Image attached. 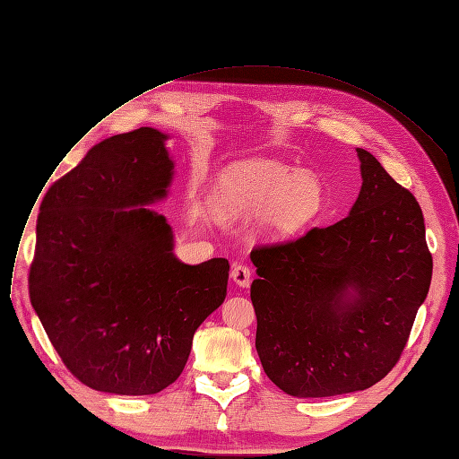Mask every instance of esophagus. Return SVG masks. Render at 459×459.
Listing matches in <instances>:
<instances>
[{"mask_svg":"<svg viewBox=\"0 0 459 459\" xmlns=\"http://www.w3.org/2000/svg\"><path fill=\"white\" fill-rule=\"evenodd\" d=\"M231 280L238 287H248L252 281V273L247 264H233L231 268Z\"/></svg>","mask_w":459,"mask_h":459,"instance_id":"esophagus-1","label":"esophagus"}]
</instances>
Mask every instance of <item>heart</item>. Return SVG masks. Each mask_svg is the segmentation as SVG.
I'll return each mask as SVG.
<instances>
[{"instance_id": "b5f03b06", "label": "heart", "mask_w": 459, "mask_h": 459, "mask_svg": "<svg viewBox=\"0 0 459 459\" xmlns=\"http://www.w3.org/2000/svg\"><path fill=\"white\" fill-rule=\"evenodd\" d=\"M212 211L222 217L257 214L261 231L287 237L311 226L326 209V188L313 172L276 160L235 163L214 181Z\"/></svg>"}]
</instances>
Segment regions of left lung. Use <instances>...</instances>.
Masks as SVG:
<instances>
[{"label": "left lung", "instance_id": "obj_1", "mask_svg": "<svg viewBox=\"0 0 459 459\" xmlns=\"http://www.w3.org/2000/svg\"><path fill=\"white\" fill-rule=\"evenodd\" d=\"M348 217L250 254L261 365L283 393L322 398L385 378L432 281L424 217L370 152Z\"/></svg>", "mask_w": 459, "mask_h": 459}]
</instances>
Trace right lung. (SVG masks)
<instances>
[{
    "label": "right lung",
    "instance_id": "add662e5",
    "mask_svg": "<svg viewBox=\"0 0 459 459\" xmlns=\"http://www.w3.org/2000/svg\"><path fill=\"white\" fill-rule=\"evenodd\" d=\"M167 141L153 127L105 139L40 204L31 304L63 363L96 391L174 384L226 299L228 259L179 261L170 224L150 207L174 181Z\"/></svg>",
    "mask_w": 459,
    "mask_h": 459
}]
</instances>
